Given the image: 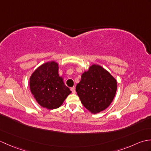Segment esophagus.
<instances>
[{
  "mask_svg": "<svg viewBox=\"0 0 151 151\" xmlns=\"http://www.w3.org/2000/svg\"><path fill=\"white\" fill-rule=\"evenodd\" d=\"M70 90L73 92V93H76V90H75V87H72L70 88Z\"/></svg>",
  "mask_w": 151,
  "mask_h": 151,
  "instance_id": "1",
  "label": "esophagus"
}]
</instances>
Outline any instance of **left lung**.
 Masks as SVG:
<instances>
[{"mask_svg":"<svg viewBox=\"0 0 151 151\" xmlns=\"http://www.w3.org/2000/svg\"><path fill=\"white\" fill-rule=\"evenodd\" d=\"M117 81L107 70L93 64L82 73L76 91L84 106L91 114L106 109L115 97Z\"/></svg>","mask_w":151,"mask_h":151,"instance_id":"8db88e82","label":"left lung"}]
</instances>
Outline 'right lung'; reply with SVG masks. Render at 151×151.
Wrapping results in <instances>:
<instances>
[{"label":"right lung","instance_id":"right-lung-1","mask_svg":"<svg viewBox=\"0 0 151 151\" xmlns=\"http://www.w3.org/2000/svg\"><path fill=\"white\" fill-rule=\"evenodd\" d=\"M59 64L55 61L43 63L30 77V89L41 106L48 110L59 108L71 91L58 74Z\"/></svg>","mask_w":151,"mask_h":151}]
</instances>
